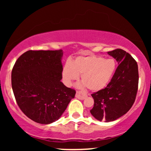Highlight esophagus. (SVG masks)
Returning a JSON list of instances; mask_svg holds the SVG:
<instances>
[{"mask_svg": "<svg viewBox=\"0 0 151 151\" xmlns=\"http://www.w3.org/2000/svg\"><path fill=\"white\" fill-rule=\"evenodd\" d=\"M86 96H87V95H86V93H85L84 92H82V91H77V93H76V97L77 99H84Z\"/></svg>", "mask_w": 151, "mask_h": 151, "instance_id": "34e87169", "label": "esophagus"}]
</instances>
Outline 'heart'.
Instances as JSON below:
<instances>
[{
  "mask_svg": "<svg viewBox=\"0 0 151 151\" xmlns=\"http://www.w3.org/2000/svg\"><path fill=\"white\" fill-rule=\"evenodd\" d=\"M114 59L101 56H79L72 62L67 61L62 69V78L67 86L77 80L79 75L84 85L93 91H99L106 86L116 70Z\"/></svg>",
  "mask_w": 151,
  "mask_h": 151,
  "instance_id": "1",
  "label": "heart"
}]
</instances>
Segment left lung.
<instances>
[{"instance_id": "8db88e82", "label": "left lung", "mask_w": 151, "mask_h": 151, "mask_svg": "<svg viewBox=\"0 0 151 151\" xmlns=\"http://www.w3.org/2000/svg\"><path fill=\"white\" fill-rule=\"evenodd\" d=\"M108 54L116 59L119 66L106 87L91 94L94 104L90 110L95 119L106 122L116 120L129 111L138 86V65L132 56L121 49Z\"/></svg>"}]
</instances>
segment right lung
I'll return each mask as SVG.
<instances>
[{"instance_id": "1", "label": "right lung", "mask_w": 151, "mask_h": 151, "mask_svg": "<svg viewBox=\"0 0 151 151\" xmlns=\"http://www.w3.org/2000/svg\"><path fill=\"white\" fill-rule=\"evenodd\" d=\"M60 50H28L11 73L13 93L20 110L31 120L49 124L58 120L76 91L64 85Z\"/></svg>"}]
</instances>
